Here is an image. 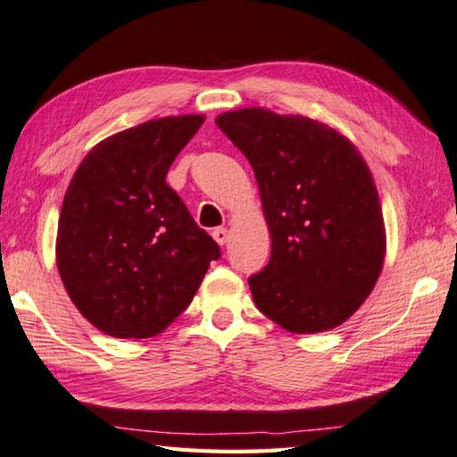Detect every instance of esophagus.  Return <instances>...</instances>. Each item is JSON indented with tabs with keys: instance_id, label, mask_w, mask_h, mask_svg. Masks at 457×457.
I'll list each match as a JSON object with an SVG mask.
<instances>
[{
	"instance_id": "1",
	"label": "esophagus",
	"mask_w": 457,
	"mask_h": 457,
	"mask_svg": "<svg viewBox=\"0 0 457 457\" xmlns=\"http://www.w3.org/2000/svg\"><path fill=\"white\" fill-rule=\"evenodd\" d=\"M212 236H213V239L218 241L220 245H226L228 239H229V231H228V228H216V229L212 231Z\"/></svg>"
}]
</instances>
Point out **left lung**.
<instances>
[{
  "label": "left lung",
  "mask_w": 457,
  "mask_h": 457,
  "mask_svg": "<svg viewBox=\"0 0 457 457\" xmlns=\"http://www.w3.org/2000/svg\"><path fill=\"white\" fill-rule=\"evenodd\" d=\"M253 168L271 257L249 277L257 309L289 333H323L377 285L386 252L377 186L341 132L299 114L241 109L216 119Z\"/></svg>",
  "instance_id": "1"
}]
</instances>
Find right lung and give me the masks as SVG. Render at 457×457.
Listing matches in <instances>:
<instances>
[{
    "label": "right lung",
    "instance_id": "1",
    "mask_svg": "<svg viewBox=\"0 0 457 457\" xmlns=\"http://www.w3.org/2000/svg\"><path fill=\"white\" fill-rule=\"evenodd\" d=\"M202 114L166 116L104 138L71 180L57 228V267L88 323L146 338L190 305L220 245L166 184Z\"/></svg>",
    "mask_w": 457,
    "mask_h": 457
}]
</instances>
